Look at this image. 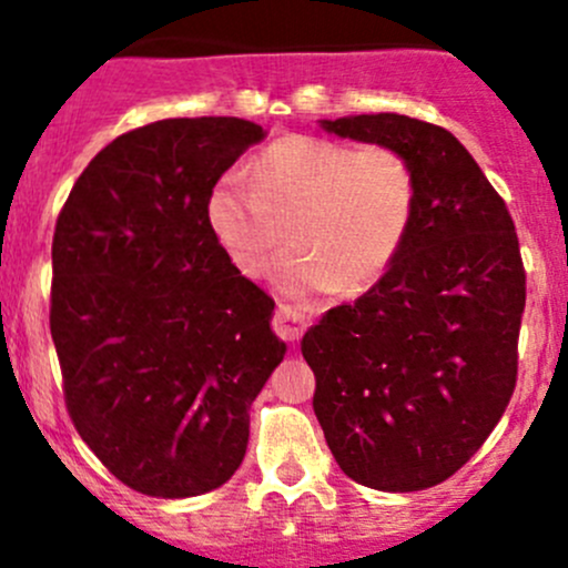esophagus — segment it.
<instances>
[{
  "label": "esophagus",
  "mask_w": 568,
  "mask_h": 568,
  "mask_svg": "<svg viewBox=\"0 0 568 568\" xmlns=\"http://www.w3.org/2000/svg\"><path fill=\"white\" fill-rule=\"evenodd\" d=\"M274 332H277V337H283V341H291L296 343L302 337V332H305L307 326V318L302 316L300 311H294V307L288 305H280L277 313H274Z\"/></svg>",
  "instance_id": "34e87169"
}]
</instances>
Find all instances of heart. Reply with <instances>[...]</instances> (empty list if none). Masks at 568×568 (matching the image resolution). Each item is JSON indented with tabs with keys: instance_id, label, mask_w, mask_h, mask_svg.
<instances>
[{
	"instance_id": "obj_1",
	"label": "heart",
	"mask_w": 568,
	"mask_h": 568,
	"mask_svg": "<svg viewBox=\"0 0 568 568\" xmlns=\"http://www.w3.org/2000/svg\"><path fill=\"white\" fill-rule=\"evenodd\" d=\"M417 173L390 145H348L311 134L272 142L250 170H227L205 197V222L247 277H261L288 242L294 222L302 250L280 266L294 294L374 285L409 239Z\"/></svg>"
}]
</instances>
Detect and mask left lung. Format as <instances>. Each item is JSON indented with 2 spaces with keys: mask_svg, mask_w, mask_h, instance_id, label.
Here are the masks:
<instances>
[{
  "mask_svg": "<svg viewBox=\"0 0 568 568\" xmlns=\"http://www.w3.org/2000/svg\"><path fill=\"white\" fill-rule=\"evenodd\" d=\"M324 129L390 145L417 173L409 239L379 283L302 337L313 409L343 473L382 491L443 484L517 387L525 266L506 200L443 125L379 112Z\"/></svg>",
  "mask_w": 568,
  "mask_h": 568,
  "instance_id": "8db88e82",
  "label": "left lung"
}]
</instances>
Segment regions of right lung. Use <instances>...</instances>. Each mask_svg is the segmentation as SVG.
<instances>
[{"label": "right lung", "mask_w": 568, "mask_h": 568, "mask_svg": "<svg viewBox=\"0 0 568 568\" xmlns=\"http://www.w3.org/2000/svg\"><path fill=\"white\" fill-rule=\"evenodd\" d=\"M263 129L170 118L112 140L51 242V337L79 437L129 489L194 497L244 459L250 404L285 354L274 300L214 242L205 197Z\"/></svg>", "instance_id": "add662e5"}]
</instances>
